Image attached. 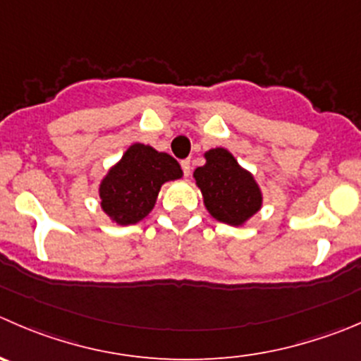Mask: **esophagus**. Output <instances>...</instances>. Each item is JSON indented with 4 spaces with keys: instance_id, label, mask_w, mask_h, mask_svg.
<instances>
[{
    "instance_id": "obj_1",
    "label": "esophagus",
    "mask_w": 361,
    "mask_h": 361,
    "mask_svg": "<svg viewBox=\"0 0 361 361\" xmlns=\"http://www.w3.org/2000/svg\"><path fill=\"white\" fill-rule=\"evenodd\" d=\"M181 169H183L185 176H190V160H181Z\"/></svg>"
}]
</instances>
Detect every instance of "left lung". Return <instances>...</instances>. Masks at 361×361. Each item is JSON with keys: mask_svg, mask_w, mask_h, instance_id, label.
Returning a JSON list of instances; mask_svg holds the SVG:
<instances>
[{"mask_svg": "<svg viewBox=\"0 0 361 361\" xmlns=\"http://www.w3.org/2000/svg\"><path fill=\"white\" fill-rule=\"evenodd\" d=\"M206 164L194 171L195 185L209 215L227 226H243L262 206V192L252 173L226 148L204 153Z\"/></svg>", "mask_w": 361, "mask_h": 361, "instance_id": "obj_1", "label": "left lung"}]
</instances>
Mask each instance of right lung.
<instances>
[{"mask_svg":"<svg viewBox=\"0 0 361 361\" xmlns=\"http://www.w3.org/2000/svg\"><path fill=\"white\" fill-rule=\"evenodd\" d=\"M181 176L183 171L173 157L134 142L100 181V206L114 224L132 226L149 215L160 187Z\"/></svg>","mask_w":361,"mask_h":361,"instance_id":"right-lung-1","label":"right lung"}]
</instances>
